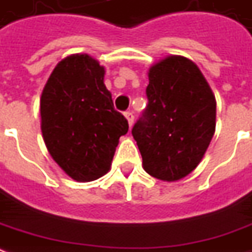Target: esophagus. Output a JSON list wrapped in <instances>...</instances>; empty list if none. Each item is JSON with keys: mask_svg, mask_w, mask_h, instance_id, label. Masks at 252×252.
I'll return each mask as SVG.
<instances>
[{"mask_svg": "<svg viewBox=\"0 0 252 252\" xmlns=\"http://www.w3.org/2000/svg\"><path fill=\"white\" fill-rule=\"evenodd\" d=\"M125 116H126L127 122H129V126H131L133 122H134V115H133V112H131V111H126V112H125Z\"/></svg>", "mask_w": 252, "mask_h": 252, "instance_id": "obj_1", "label": "esophagus"}]
</instances>
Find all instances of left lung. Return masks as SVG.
I'll list each match as a JSON object with an SVG mask.
<instances>
[{
	"label": "left lung",
	"instance_id": "1",
	"mask_svg": "<svg viewBox=\"0 0 252 252\" xmlns=\"http://www.w3.org/2000/svg\"><path fill=\"white\" fill-rule=\"evenodd\" d=\"M147 104L131 134L151 176L175 182L200 163L215 133L217 101L197 65L168 57L150 67Z\"/></svg>",
	"mask_w": 252,
	"mask_h": 252
}]
</instances>
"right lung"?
<instances>
[{
    "instance_id": "obj_1",
    "label": "right lung",
    "mask_w": 252,
    "mask_h": 252,
    "mask_svg": "<svg viewBox=\"0 0 252 252\" xmlns=\"http://www.w3.org/2000/svg\"><path fill=\"white\" fill-rule=\"evenodd\" d=\"M104 67L87 54L62 59L40 101L41 131L48 153L77 182H93L111 168L127 119L114 108Z\"/></svg>"
}]
</instances>
